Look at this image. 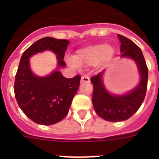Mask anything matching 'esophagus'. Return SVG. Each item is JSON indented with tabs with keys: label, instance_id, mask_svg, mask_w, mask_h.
<instances>
[{
	"label": "esophagus",
	"instance_id": "esophagus-1",
	"mask_svg": "<svg viewBox=\"0 0 159 159\" xmlns=\"http://www.w3.org/2000/svg\"><path fill=\"white\" fill-rule=\"evenodd\" d=\"M81 82H86V83H89L90 82V77L88 75H84L82 76L81 78Z\"/></svg>",
	"mask_w": 159,
	"mask_h": 159
}]
</instances>
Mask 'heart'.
<instances>
[{
  "label": "heart",
  "instance_id": "obj_1",
  "mask_svg": "<svg viewBox=\"0 0 159 159\" xmlns=\"http://www.w3.org/2000/svg\"><path fill=\"white\" fill-rule=\"evenodd\" d=\"M115 54V48L103 43L88 46L79 50L73 57V61L78 66H92L97 62L110 61Z\"/></svg>",
  "mask_w": 159,
  "mask_h": 159
}]
</instances>
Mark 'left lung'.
<instances>
[{"label": "left lung", "mask_w": 159, "mask_h": 159, "mask_svg": "<svg viewBox=\"0 0 159 159\" xmlns=\"http://www.w3.org/2000/svg\"><path fill=\"white\" fill-rule=\"evenodd\" d=\"M120 41L121 57L133 58L138 65L141 75L139 84L125 96L111 95L105 88L102 81V72L91 78L93 84L92 103L97 114L107 121L118 122L128 120L138 111L143 103L148 86V67L143 53L133 41L118 34Z\"/></svg>", "instance_id": "8db88e82"}]
</instances>
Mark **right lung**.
I'll return each instance as SVG.
<instances>
[{"instance_id":"obj_1","label":"right lung","mask_w":159,"mask_h":159,"mask_svg":"<svg viewBox=\"0 0 159 159\" xmlns=\"http://www.w3.org/2000/svg\"><path fill=\"white\" fill-rule=\"evenodd\" d=\"M68 43L67 39L45 37L36 41L22 54L15 78V97L21 111L35 123L50 125L67 116L79 87L81 76L66 78L59 71H54L48 77H36L31 72L29 59L36 53L52 50L57 55L58 67H65L63 57Z\"/></svg>"}]
</instances>
